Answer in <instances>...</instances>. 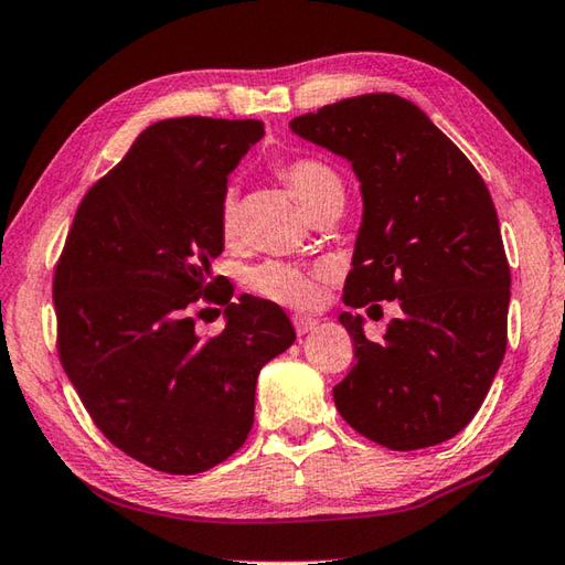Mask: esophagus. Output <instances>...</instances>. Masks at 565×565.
Segmentation results:
<instances>
[{
  "label": "esophagus",
  "instance_id": "esophagus-1",
  "mask_svg": "<svg viewBox=\"0 0 565 565\" xmlns=\"http://www.w3.org/2000/svg\"><path fill=\"white\" fill-rule=\"evenodd\" d=\"M292 324H295L297 334H307V332H312V329H317L319 319H315L310 315H292Z\"/></svg>",
  "mask_w": 565,
  "mask_h": 565
}]
</instances>
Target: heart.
Returning <instances> with one entry per match:
<instances>
[{"label":"heart","instance_id":"b5f03b06","mask_svg":"<svg viewBox=\"0 0 565 565\" xmlns=\"http://www.w3.org/2000/svg\"><path fill=\"white\" fill-rule=\"evenodd\" d=\"M282 182L295 191L307 214H315L319 206L334 199H344L342 179L322 159L295 157L278 167ZM218 228L221 236L231 241L238 233V196L233 189H226L218 204ZM322 278V268H302L295 263H265L250 275V285L268 300L305 307L312 305L319 295L317 280Z\"/></svg>","mask_w":565,"mask_h":565}]
</instances>
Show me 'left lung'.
<instances>
[{"label": "left lung", "mask_w": 565, "mask_h": 565, "mask_svg": "<svg viewBox=\"0 0 565 565\" xmlns=\"http://www.w3.org/2000/svg\"><path fill=\"white\" fill-rule=\"evenodd\" d=\"M290 127L349 159L361 182L364 218L344 305H401L383 342H369L361 315H339L356 364L334 386L337 411L388 450L455 438L480 411L507 351L512 273L487 184L401 95H356Z\"/></svg>", "instance_id": "left-lung-1"}]
</instances>
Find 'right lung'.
Wrapping results in <instances>:
<instances>
[{
	"label": "right lung",
	"instance_id": "add662e5",
	"mask_svg": "<svg viewBox=\"0 0 565 565\" xmlns=\"http://www.w3.org/2000/svg\"><path fill=\"white\" fill-rule=\"evenodd\" d=\"M263 132L199 115L147 127L83 196L53 273L63 371L105 438L159 472H206L236 452L260 369L295 342L282 307L231 302L211 275L228 174ZM201 301L227 307L218 338L193 332Z\"/></svg>",
	"mask_w": 565,
	"mask_h": 565
}]
</instances>
